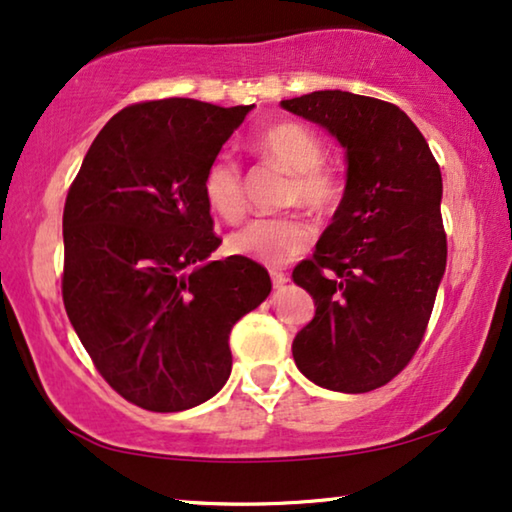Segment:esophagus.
I'll list each match as a JSON object with an SVG mask.
<instances>
[{"mask_svg":"<svg viewBox=\"0 0 512 512\" xmlns=\"http://www.w3.org/2000/svg\"><path fill=\"white\" fill-rule=\"evenodd\" d=\"M270 277H272V284H275L277 289H282V286L289 284V275H286V272H282V270H272Z\"/></svg>","mask_w":512,"mask_h":512,"instance_id":"1","label":"esophagus"}]
</instances>
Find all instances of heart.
<instances>
[{
	"label": "heart",
	"mask_w": 512,
	"mask_h": 512,
	"mask_svg": "<svg viewBox=\"0 0 512 512\" xmlns=\"http://www.w3.org/2000/svg\"><path fill=\"white\" fill-rule=\"evenodd\" d=\"M254 149L275 160L291 172L286 191L289 202H303L314 212H328L340 198V184L321 165L324 149L319 137L303 123L279 121L261 130L254 139ZM202 198L209 212L223 221H235L244 212V184L237 160L228 153L216 156L202 174ZM312 240V226L303 216H258L228 235L230 254L251 258L263 265H282L307 249Z\"/></svg>",
	"instance_id": "b5f03b06"
}]
</instances>
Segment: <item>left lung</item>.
Returning <instances> with one entry per match:
<instances>
[{
  "label": "left lung",
  "instance_id": "left-lung-1",
  "mask_svg": "<svg viewBox=\"0 0 512 512\" xmlns=\"http://www.w3.org/2000/svg\"><path fill=\"white\" fill-rule=\"evenodd\" d=\"M279 104L335 137L347 160L331 226L293 270L317 305L293 361L319 387L366 394L408 366L436 303L447 263L440 167L396 104L345 90Z\"/></svg>",
  "mask_w": 512,
  "mask_h": 512
}]
</instances>
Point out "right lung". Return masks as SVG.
I'll return each mask as SVG.
<instances>
[{
    "mask_svg": "<svg viewBox=\"0 0 512 512\" xmlns=\"http://www.w3.org/2000/svg\"><path fill=\"white\" fill-rule=\"evenodd\" d=\"M251 109L132 104L100 130L67 193V317L104 380L144 410L219 394L230 328L270 296L263 265L209 261L221 240L202 198V174Z\"/></svg>",
    "mask_w": 512,
    "mask_h": 512,
    "instance_id": "right-lung-1",
    "label": "right lung"
}]
</instances>
